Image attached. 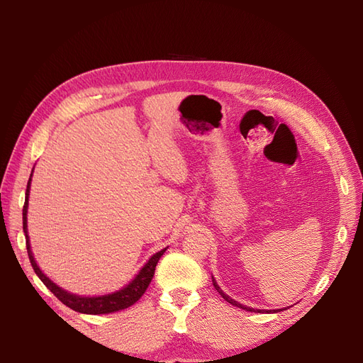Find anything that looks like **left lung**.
Wrapping results in <instances>:
<instances>
[{
  "label": "left lung",
  "instance_id": "1",
  "mask_svg": "<svg viewBox=\"0 0 363 363\" xmlns=\"http://www.w3.org/2000/svg\"><path fill=\"white\" fill-rule=\"evenodd\" d=\"M212 283H213V286H215V289L219 292V295L223 296V298L225 300V301H228L230 304H233V306H236V307H240V309H244V311H247V312H256V313H277V312H280V311H284V309H288V307H284V309H274V311H263V309H252V307H250V306H245V304H240L239 301H236V300H233V298H230V295H227L221 288H219V284L216 283V280H215V277L212 276Z\"/></svg>",
  "mask_w": 363,
  "mask_h": 363
}]
</instances>
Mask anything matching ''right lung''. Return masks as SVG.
<instances>
[{"label":"right lung","mask_w":363,"mask_h":363,"mask_svg":"<svg viewBox=\"0 0 363 363\" xmlns=\"http://www.w3.org/2000/svg\"><path fill=\"white\" fill-rule=\"evenodd\" d=\"M35 171V168H33ZM33 171L30 174V179L27 183V191H26V203L23 208V228H24V235H26V242H27V252L31 262V267L38 274V277L42 280V283L57 296V298L65 304L71 307L72 311L86 313V315H104V313H113L118 311H123L130 307L131 304H135L142 295L145 294L148 284L151 283V279L155 277V271L159 259L163 256V252L168 250L163 248L157 251L156 255H152L144 267L139 269L136 276L131 279L125 286L121 289L111 292V294H104V295H77L72 294L67 289L60 288L57 283H54L47 274H43V271L39 268L38 262L33 256L31 245H30V236H28V228H27V212H28V196H30V186H31V177H33Z\"/></svg>","instance_id":"right-lung-1"}]
</instances>
